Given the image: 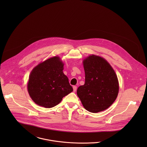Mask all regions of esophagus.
Masks as SVG:
<instances>
[{"label": "esophagus", "mask_w": 147, "mask_h": 147, "mask_svg": "<svg viewBox=\"0 0 147 147\" xmlns=\"http://www.w3.org/2000/svg\"><path fill=\"white\" fill-rule=\"evenodd\" d=\"M73 89H74V92H76V89H77V86H73Z\"/></svg>", "instance_id": "esophagus-1"}]
</instances>
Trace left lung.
<instances>
[{
  "instance_id": "left-lung-1",
  "label": "left lung",
  "mask_w": 147,
  "mask_h": 147,
  "mask_svg": "<svg viewBox=\"0 0 147 147\" xmlns=\"http://www.w3.org/2000/svg\"><path fill=\"white\" fill-rule=\"evenodd\" d=\"M85 84L77 94L84 108L96 113L109 107L116 100L119 83L116 74L103 58L92 55L83 61Z\"/></svg>"
}]
</instances>
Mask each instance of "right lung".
Returning <instances> with one entry per match:
<instances>
[{"mask_svg": "<svg viewBox=\"0 0 147 147\" xmlns=\"http://www.w3.org/2000/svg\"><path fill=\"white\" fill-rule=\"evenodd\" d=\"M63 65L59 57H54L33 69L29 78L28 91L36 104L46 108L54 107L73 91L68 78L63 74Z\"/></svg>", "mask_w": 147, "mask_h": 147, "instance_id": "1", "label": "right lung"}]
</instances>
